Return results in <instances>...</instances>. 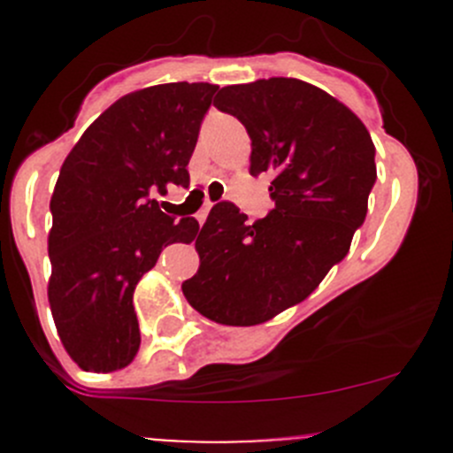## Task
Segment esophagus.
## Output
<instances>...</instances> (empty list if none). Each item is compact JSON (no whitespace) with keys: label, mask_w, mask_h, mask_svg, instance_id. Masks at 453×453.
<instances>
[{"label":"esophagus","mask_w":453,"mask_h":453,"mask_svg":"<svg viewBox=\"0 0 453 453\" xmlns=\"http://www.w3.org/2000/svg\"><path fill=\"white\" fill-rule=\"evenodd\" d=\"M208 212H210V205H205V208H201L197 212V221L201 223V226L205 223V217H208Z\"/></svg>","instance_id":"obj_1"}]
</instances>
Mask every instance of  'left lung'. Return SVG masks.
<instances>
[{
  "mask_svg": "<svg viewBox=\"0 0 453 453\" xmlns=\"http://www.w3.org/2000/svg\"><path fill=\"white\" fill-rule=\"evenodd\" d=\"M214 107L248 129L250 175L272 177L273 210L250 221L219 201L181 289L208 319L252 326L303 303L349 254L377 181L374 144L349 107L298 79L223 87Z\"/></svg>",
  "mask_w": 453,
  "mask_h": 453,
  "instance_id": "8db88e82",
  "label": "left lung"
}]
</instances>
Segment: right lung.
Instances as JSON below:
<instances>
[{
  "label": "right lung",
  "instance_id": "obj_1",
  "mask_svg": "<svg viewBox=\"0 0 453 453\" xmlns=\"http://www.w3.org/2000/svg\"><path fill=\"white\" fill-rule=\"evenodd\" d=\"M217 85L166 83L122 96L81 135L54 186L48 300L63 346L83 370L134 362L135 285L197 219L175 221L150 195L188 188V162Z\"/></svg>",
  "mask_w": 453,
  "mask_h": 453
}]
</instances>
